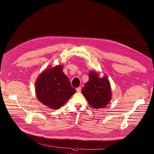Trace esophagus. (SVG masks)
Here are the masks:
<instances>
[{
    "label": "esophagus",
    "mask_w": 154,
    "mask_h": 154,
    "mask_svg": "<svg viewBox=\"0 0 154 154\" xmlns=\"http://www.w3.org/2000/svg\"><path fill=\"white\" fill-rule=\"evenodd\" d=\"M81 91V87H78L76 88V91L78 93H80Z\"/></svg>",
    "instance_id": "esophagus-1"
}]
</instances>
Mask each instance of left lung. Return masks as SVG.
<instances>
[{"mask_svg":"<svg viewBox=\"0 0 154 154\" xmlns=\"http://www.w3.org/2000/svg\"><path fill=\"white\" fill-rule=\"evenodd\" d=\"M90 106L95 109L106 107L111 99L109 81L106 76L100 78L96 71L89 73V80L81 89Z\"/></svg>","mask_w":154,"mask_h":154,"instance_id":"obj_1","label":"left lung"}]
</instances>
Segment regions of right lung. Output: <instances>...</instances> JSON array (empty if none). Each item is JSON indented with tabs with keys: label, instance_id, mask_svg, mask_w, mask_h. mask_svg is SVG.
Returning a JSON list of instances; mask_svg holds the SVG:
<instances>
[{
	"label": "right lung",
	"instance_id": "1",
	"mask_svg": "<svg viewBox=\"0 0 154 154\" xmlns=\"http://www.w3.org/2000/svg\"><path fill=\"white\" fill-rule=\"evenodd\" d=\"M76 92L63 66L47 68L38 76L35 83V93L38 100L53 109L60 108Z\"/></svg>",
	"mask_w": 154,
	"mask_h": 154
}]
</instances>
